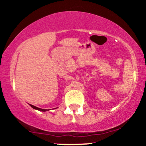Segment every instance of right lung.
I'll use <instances>...</instances> for the list:
<instances>
[{"label":"right lung","mask_w":146,"mask_h":146,"mask_svg":"<svg viewBox=\"0 0 146 146\" xmlns=\"http://www.w3.org/2000/svg\"><path fill=\"white\" fill-rule=\"evenodd\" d=\"M30 106H31V107H32L33 108H34V109H36V110H40V111H43V112H45V111H46V109H41V108H38V107H36V106H33V105H31L30 104Z\"/></svg>","instance_id":"right-lung-1"}]
</instances>
